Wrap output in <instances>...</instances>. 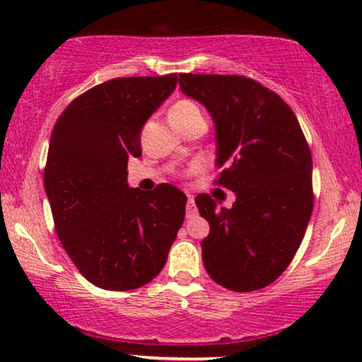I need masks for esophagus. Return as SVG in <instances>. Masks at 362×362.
<instances>
[{
    "label": "esophagus",
    "mask_w": 362,
    "mask_h": 362,
    "mask_svg": "<svg viewBox=\"0 0 362 362\" xmlns=\"http://www.w3.org/2000/svg\"><path fill=\"white\" fill-rule=\"evenodd\" d=\"M185 214H187V218H189V219H192V218H195V216H197V207H195V202H194L192 197H189V202H187Z\"/></svg>",
    "instance_id": "obj_1"
}]
</instances>
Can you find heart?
Here are the masks:
<instances>
[{
	"label": "heart",
	"mask_w": 362,
	"mask_h": 362,
	"mask_svg": "<svg viewBox=\"0 0 362 362\" xmlns=\"http://www.w3.org/2000/svg\"><path fill=\"white\" fill-rule=\"evenodd\" d=\"M168 120L173 127H185L194 122H204V115L197 103L189 98H180L168 109Z\"/></svg>",
	"instance_id": "1"
}]
</instances>
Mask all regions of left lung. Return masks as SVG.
<instances>
[{
  "instance_id": "left-lung-1",
  "label": "left lung",
  "mask_w": 362,
  "mask_h": 362,
  "mask_svg": "<svg viewBox=\"0 0 362 362\" xmlns=\"http://www.w3.org/2000/svg\"><path fill=\"white\" fill-rule=\"evenodd\" d=\"M178 83L213 117L218 185L236 195L230 209L209 194L195 197L209 223L201 242L206 271L236 293L265 288L296 255L313 211V163L300 122L250 78L184 73Z\"/></svg>"
}]
</instances>
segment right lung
Listing matches in <instances>:
<instances>
[{
    "mask_svg": "<svg viewBox=\"0 0 362 362\" xmlns=\"http://www.w3.org/2000/svg\"><path fill=\"white\" fill-rule=\"evenodd\" d=\"M177 81V74L105 81L74 98L52 129L44 187L54 226L97 288L131 291L155 279L184 223L187 195L177 187L143 192L127 184L141 129Z\"/></svg>",
    "mask_w": 362,
    "mask_h": 362,
    "instance_id": "1",
    "label": "right lung"
}]
</instances>
